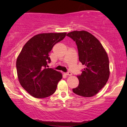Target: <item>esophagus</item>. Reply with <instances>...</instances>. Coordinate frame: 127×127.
I'll use <instances>...</instances> for the list:
<instances>
[{
  "mask_svg": "<svg viewBox=\"0 0 127 127\" xmlns=\"http://www.w3.org/2000/svg\"><path fill=\"white\" fill-rule=\"evenodd\" d=\"M65 75L66 76H71L72 75V73L70 72H68L67 73H65Z\"/></svg>",
  "mask_w": 127,
  "mask_h": 127,
  "instance_id": "esophagus-1",
  "label": "esophagus"
}]
</instances>
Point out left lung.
Here are the masks:
<instances>
[{
	"label": "left lung",
	"instance_id": "obj_1",
	"mask_svg": "<svg viewBox=\"0 0 127 127\" xmlns=\"http://www.w3.org/2000/svg\"><path fill=\"white\" fill-rule=\"evenodd\" d=\"M67 36L75 41L79 60L85 65L81 75L77 76L79 85L73 92L84 97H93L104 87L110 76L107 52L98 39L88 32L73 31Z\"/></svg>",
	"mask_w": 127,
	"mask_h": 127
}]
</instances>
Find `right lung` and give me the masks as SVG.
Returning a JSON list of instances; mask_svg holds the SVG:
<instances>
[{"mask_svg": "<svg viewBox=\"0 0 127 127\" xmlns=\"http://www.w3.org/2000/svg\"><path fill=\"white\" fill-rule=\"evenodd\" d=\"M67 33H48L36 34L26 42L16 62L20 84L29 94L43 98L52 95L62 73L46 68L51 60L49 54L55 44L65 37Z\"/></svg>", "mask_w": 127, "mask_h": 127, "instance_id": "obj_1", "label": "right lung"}]
</instances>
